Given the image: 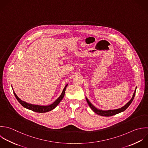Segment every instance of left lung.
<instances>
[{
  "mask_svg": "<svg viewBox=\"0 0 148 148\" xmlns=\"http://www.w3.org/2000/svg\"><path fill=\"white\" fill-rule=\"evenodd\" d=\"M136 89L137 88H136V90L134 92V94H133V96L132 98V99L125 105L123 107H122V108H119V109H116V110H108V111H103V110H100L97 108H96L95 106H93L92 103L89 101V100L86 97V100L87 101V103L88 104V105L89 106V107H90V108L97 114H98L99 115H101V116H112V115H116L117 114H119L120 112H122L124 111H125L128 107L131 104V103H132L134 97H135V95H136Z\"/></svg>",
  "mask_w": 148,
  "mask_h": 148,
  "instance_id": "obj_1",
  "label": "left lung"
}]
</instances>
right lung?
<instances>
[{"label":"right lung","instance_id":"obj_1","mask_svg":"<svg viewBox=\"0 0 148 148\" xmlns=\"http://www.w3.org/2000/svg\"><path fill=\"white\" fill-rule=\"evenodd\" d=\"M67 85H66L64 87V88L63 90V92L62 93V94L60 95V96L51 104L49 105V106H39V105H34V104H29L27 103L22 100H21L18 96L17 95L15 94V93L14 92V94L16 97V99H17V100L18 101V102L25 108L32 110L33 111L36 112H39V113H43V112H47L48 111H50L52 110H53L59 104V103L61 101V100L63 99L64 94H65V91H66V89L67 87Z\"/></svg>","mask_w":148,"mask_h":148}]
</instances>
